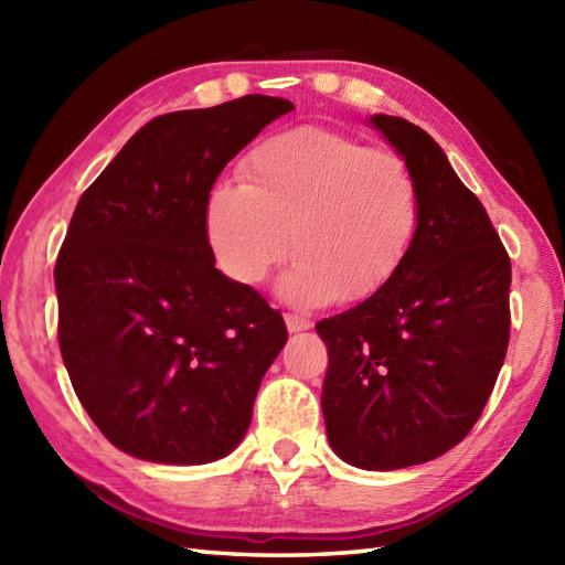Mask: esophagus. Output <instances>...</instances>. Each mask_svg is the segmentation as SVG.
Masks as SVG:
<instances>
[{
    "label": "esophagus",
    "mask_w": 565,
    "mask_h": 565,
    "mask_svg": "<svg viewBox=\"0 0 565 565\" xmlns=\"http://www.w3.org/2000/svg\"><path fill=\"white\" fill-rule=\"evenodd\" d=\"M284 320H286V328H289V332H303V330H308L310 326H313V322H310V318L298 316V313H286Z\"/></svg>",
    "instance_id": "obj_1"
}]
</instances>
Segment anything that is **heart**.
Wrapping results in <instances>:
<instances>
[{
    "label": "heart",
    "instance_id": "b5f03b06",
    "mask_svg": "<svg viewBox=\"0 0 565 565\" xmlns=\"http://www.w3.org/2000/svg\"><path fill=\"white\" fill-rule=\"evenodd\" d=\"M243 184H215L203 233L227 279L257 286L289 252L276 289L286 301L359 303L401 271L423 221V189L401 152L326 128L262 140Z\"/></svg>",
    "mask_w": 565,
    "mask_h": 565
}]
</instances>
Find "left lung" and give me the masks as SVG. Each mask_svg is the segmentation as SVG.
<instances>
[{
	"label": "left lung",
	"mask_w": 565,
	"mask_h": 565,
	"mask_svg": "<svg viewBox=\"0 0 565 565\" xmlns=\"http://www.w3.org/2000/svg\"><path fill=\"white\" fill-rule=\"evenodd\" d=\"M423 189V221L401 271L347 313L328 344L322 417L342 461L398 471L456 447L493 393L510 340V257L483 203L423 128L376 114Z\"/></svg>",
	"instance_id": "8db88e82"
}]
</instances>
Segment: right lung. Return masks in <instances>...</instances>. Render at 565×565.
Instances as JSON below:
<instances>
[{
    "label": "right lung",
    "instance_id": "1",
    "mask_svg": "<svg viewBox=\"0 0 565 565\" xmlns=\"http://www.w3.org/2000/svg\"><path fill=\"white\" fill-rule=\"evenodd\" d=\"M294 104L247 94L152 118L84 191L55 262L57 340L84 411L152 463L231 454L286 344L279 310L215 269L203 203Z\"/></svg>",
    "mask_w": 565,
    "mask_h": 565
}]
</instances>
